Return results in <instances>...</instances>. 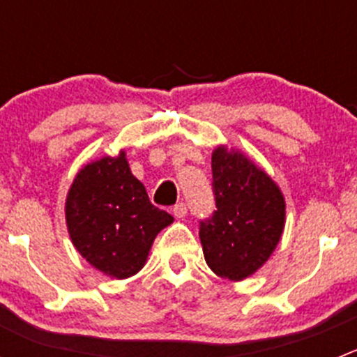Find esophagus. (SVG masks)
Returning <instances> with one entry per match:
<instances>
[{
    "instance_id": "esophagus-1",
    "label": "esophagus",
    "mask_w": 357,
    "mask_h": 357,
    "mask_svg": "<svg viewBox=\"0 0 357 357\" xmlns=\"http://www.w3.org/2000/svg\"><path fill=\"white\" fill-rule=\"evenodd\" d=\"M172 214H174L178 219H183L186 215V205L183 204V202L181 204H176L174 207H172Z\"/></svg>"
}]
</instances>
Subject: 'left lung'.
I'll use <instances>...</instances> for the list:
<instances>
[{
  "mask_svg": "<svg viewBox=\"0 0 357 357\" xmlns=\"http://www.w3.org/2000/svg\"><path fill=\"white\" fill-rule=\"evenodd\" d=\"M215 211L200 221V242L208 268L240 282L254 275L275 252L285 228L280 186L238 150L212 152Z\"/></svg>",
  "mask_w": 357,
  "mask_h": 357,
  "instance_id": "8db88e82",
  "label": "left lung"
}]
</instances>
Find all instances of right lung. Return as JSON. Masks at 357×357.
<instances>
[{
	"instance_id": "1",
	"label": "right lung",
	"mask_w": 357,
	"mask_h": 357,
	"mask_svg": "<svg viewBox=\"0 0 357 357\" xmlns=\"http://www.w3.org/2000/svg\"><path fill=\"white\" fill-rule=\"evenodd\" d=\"M66 221L75 250L98 271L124 280L145 266L158 231L174 218L150 202L121 152L89 162L75 174Z\"/></svg>"
}]
</instances>
